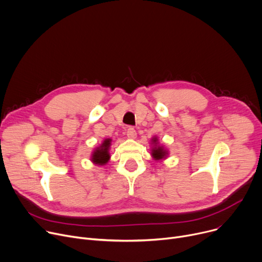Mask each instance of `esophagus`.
<instances>
[{
	"instance_id": "esophagus-1",
	"label": "esophagus",
	"mask_w": 262,
	"mask_h": 262,
	"mask_svg": "<svg viewBox=\"0 0 262 262\" xmlns=\"http://www.w3.org/2000/svg\"><path fill=\"white\" fill-rule=\"evenodd\" d=\"M127 136L130 138V139H135L137 134H136V131L134 128H129L127 130Z\"/></svg>"
}]
</instances>
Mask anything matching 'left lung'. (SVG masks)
<instances>
[{"label": "left lung", "instance_id": "left-lung-1", "mask_svg": "<svg viewBox=\"0 0 262 262\" xmlns=\"http://www.w3.org/2000/svg\"><path fill=\"white\" fill-rule=\"evenodd\" d=\"M151 146H152L151 147V155H152L154 160H158V162H159V160H164L168 157V155H169L168 149H166L162 145H159L157 136L152 137Z\"/></svg>", "mask_w": 262, "mask_h": 262}]
</instances>
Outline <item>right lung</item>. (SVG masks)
Returning <instances> with one entry per match:
<instances>
[{
  "label": "right lung",
  "instance_id": "1",
  "mask_svg": "<svg viewBox=\"0 0 262 262\" xmlns=\"http://www.w3.org/2000/svg\"><path fill=\"white\" fill-rule=\"evenodd\" d=\"M112 144L111 138H105L103 143L96 147L91 154V162L96 166H105L110 159V146Z\"/></svg>",
  "mask_w": 262,
  "mask_h": 262
}]
</instances>
